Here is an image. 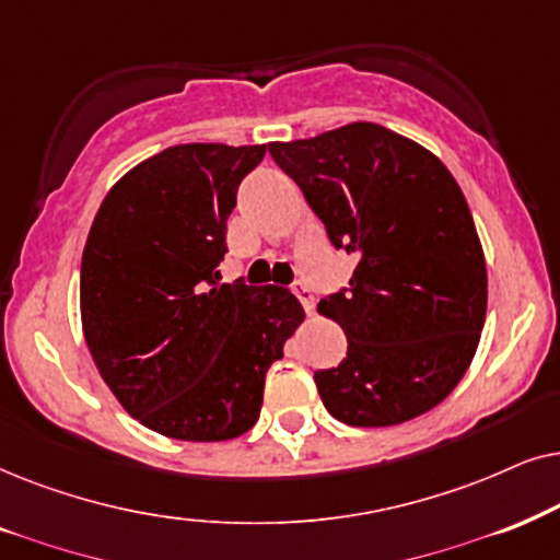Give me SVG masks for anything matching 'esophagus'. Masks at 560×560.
Here are the masks:
<instances>
[{
  "mask_svg": "<svg viewBox=\"0 0 560 560\" xmlns=\"http://www.w3.org/2000/svg\"><path fill=\"white\" fill-rule=\"evenodd\" d=\"M292 292L302 302V307L307 310V315H312L315 312V294H312V289L304 281H296V284H292Z\"/></svg>",
  "mask_w": 560,
  "mask_h": 560,
  "instance_id": "esophagus-1",
  "label": "esophagus"
}]
</instances>
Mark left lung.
Returning a JSON list of instances; mask_svg holds the SVG:
<instances>
[{
	"instance_id": "obj_1",
	"label": "left lung",
	"mask_w": 560,
	"mask_h": 560,
	"mask_svg": "<svg viewBox=\"0 0 560 560\" xmlns=\"http://www.w3.org/2000/svg\"><path fill=\"white\" fill-rule=\"evenodd\" d=\"M335 248L350 287L319 300L348 338L315 384L335 420L389 428L430 412L464 378L487 317V260L464 191L428 148L376 122L268 143Z\"/></svg>"
}]
</instances>
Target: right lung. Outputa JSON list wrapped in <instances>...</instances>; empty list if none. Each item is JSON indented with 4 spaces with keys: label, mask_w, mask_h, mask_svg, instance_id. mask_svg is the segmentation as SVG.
Instances as JSON below:
<instances>
[{
    "label": "right lung",
    "mask_w": 560,
    "mask_h": 560,
    "mask_svg": "<svg viewBox=\"0 0 560 560\" xmlns=\"http://www.w3.org/2000/svg\"><path fill=\"white\" fill-rule=\"evenodd\" d=\"M266 145L184 143L112 186L81 256V327L125 412L218 443L256 424L304 310L284 287L218 284L228 218Z\"/></svg>",
    "instance_id": "1"
}]
</instances>
